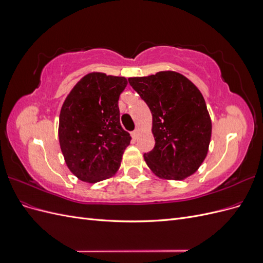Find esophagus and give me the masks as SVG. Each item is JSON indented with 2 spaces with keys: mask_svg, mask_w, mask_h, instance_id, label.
<instances>
[{
  "mask_svg": "<svg viewBox=\"0 0 263 263\" xmlns=\"http://www.w3.org/2000/svg\"><path fill=\"white\" fill-rule=\"evenodd\" d=\"M132 136L134 139H137L138 136H139V130L138 129H135L133 133H132Z\"/></svg>",
  "mask_w": 263,
  "mask_h": 263,
  "instance_id": "1",
  "label": "esophagus"
}]
</instances>
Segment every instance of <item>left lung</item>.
Here are the masks:
<instances>
[{
	"label": "left lung",
	"mask_w": 263,
	"mask_h": 263,
	"mask_svg": "<svg viewBox=\"0 0 263 263\" xmlns=\"http://www.w3.org/2000/svg\"><path fill=\"white\" fill-rule=\"evenodd\" d=\"M153 114L155 147L144 155L156 176L183 180L192 176L206 158L212 122L200 90L174 71L128 79Z\"/></svg>",
	"instance_id": "obj_1"
}]
</instances>
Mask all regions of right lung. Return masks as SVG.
<instances>
[{
	"instance_id": "right-lung-1",
	"label": "right lung",
	"mask_w": 263,
	"mask_h": 263,
	"mask_svg": "<svg viewBox=\"0 0 263 263\" xmlns=\"http://www.w3.org/2000/svg\"><path fill=\"white\" fill-rule=\"evenodd\" d=\"M124 77L92 72L79 81L63 102L59 142L70 171L95 183L113 177L132 137L119 122L118 100Z\"/></svg>"
}]
</instances>
